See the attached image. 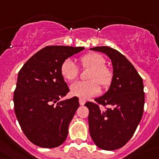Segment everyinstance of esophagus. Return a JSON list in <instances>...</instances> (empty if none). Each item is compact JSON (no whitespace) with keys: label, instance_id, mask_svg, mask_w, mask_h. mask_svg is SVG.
Returning <instances> with one entry per match:
<instances>
[{"label":"esophagus","instance_id":"1","mask_svg":"<svg viewBox=\"0 0 159 159\" xmlns=\"http://www.w3.org/2000/svg\"><path fill=\"white\" fill-rule=\"evenodd\" d=\"M79 103H80V105H81V106H83V105H85V100L80 98L79 99Z\"/></svg>","mask_w":159,"mask_h":159}]
</instances>
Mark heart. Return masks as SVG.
Returning a JSON list of instances; mask_svg holds the SVG:
<instances>
[{
  "mask_svg": "<svg viewBox=\"0 0 159 159\" xmlns=\"http://www.w3.org/2000/svg\"><path fill=\"white\" fill-rule=\"evenodd\" d=\"M79 62L83 69H89L86 81H77L70 86V93L73 96L81 99H88L98 94L100 84L103 89H107L112 84L114 74L109 67L105 66L106 59L98 53H89L81 56ZM61 74L65 80L74 81L79 74V70L74 62L66 59L60 68Z\"/></svg>",
  "mask_w": 159,
  "mask_h": 159,
  "instance_id": "1",
  "label": "heart"
}]
</instances>
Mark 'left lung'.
<instances>
[{"label": "left lung", "instance_id": "obj_1", "mask_svg": "<svg viewBox=\"0 0 159 159\" xmlns=\"http://www.w3.org/2000/svg\"><path fill=\"white\" fill-rule=\"evenodd\" d=\"M91 49L102 52L111 59L114 78L109 90L95 98L96 103L85 104L89 109V134L99 148L114 150L128 143L142 119L145 102L143 78L118 50L108 46ZM100 104L106 111L100 110Z\"/></svg>", "mask_w": 159, "mask_h": 159}]
</instances>
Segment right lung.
<instances>
[{
	"instance_id": "right-lung-1",
	"label": "right lung",
	"mask_w": 159,
	"mask_h": 159,
	"mask_svg": "<svg viewBox=\"0 0 159 159\" xmlns=\"http://www.w3.org/2000/svg\"><path fill=\"white\" fill-rule=\"evenodd\" d=\"M84 49L49 45L31 57L19 71L13 95L15 114L27 139L40 147L59 146L68 135L79 102L77 97L59 101L70 91L60 68L66 59Z\"/></svg>"
}]
</instances>
